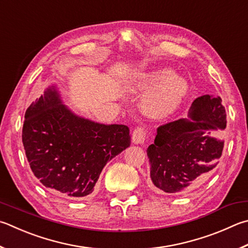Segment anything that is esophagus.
Returning a JSON list of instances; mask_svg holds the SVG:
<instances>
[{
	"mask_svg": "<svg viewBox=\"0 0 248 248\" xmlns=\"http://www.w3.org/2000/svg\"><path fill=\"white\" fill-rule=\"evenodd\" d=\"M147 137V130L144 127H138L134 129V131L132 133V141L133 143L137 144H142L145 141V139Z\"/></svg>",
	"mask_w": 248,
	"mask_h": 248,
	"instance_id": "1",
	"label": "esophagus"
}]
</instances>
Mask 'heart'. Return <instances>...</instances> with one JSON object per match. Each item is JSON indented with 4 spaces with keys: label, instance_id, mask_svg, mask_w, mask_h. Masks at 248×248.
<instances>
[{
    "label": "heart",
    "instance_id": "obj_1",
    "mask_svg": "<svg viewBox=\"0 0 248 248\" xmlns=\"http://www.w3.org/2000/svg\"><path fill=\"white\" fill-rule=\"evenodd\" d=\"M142 85L151 93L145 98V108L153 116L172 112L187 92V85L170 70L156 71L143 79Z\"/></svg>",
    "mask_w": 248,
    "mask_h": 248
}]
</instances>
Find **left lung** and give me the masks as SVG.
<instances>
[{"mask_svg":"<svg viewBox=\"0 0 248 248\" xmlns=\"http://www.w3.org/2000/svg\"><path fill=\"white\" fill-rule=\"evenodd\" d=\"M220 97L206 94L191 106V120L170 121L157 128L147 148L152 187L156 192L186 193L211 172L222 155L227 112Z\"/></svg>","mask_w":248,"mask_h":248,"instance_id":"1","label":"left lung"}]
</instances>
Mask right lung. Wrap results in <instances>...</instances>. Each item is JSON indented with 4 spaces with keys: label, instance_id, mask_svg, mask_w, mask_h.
Returning a JSON list of instances; mask_svg holds the SVG:
<instances>
[{
    "label": "right lung",
    "instance_id": "add662e5",
    "mask_svg": "<svg viewBox=\"0 0 248 248\" xmlns=\"http://www.w3.org/2000/svg\"><path fill=\"white\" fill-rule=\"evenodd\" d=\"M25 118L22 144L33 174L70 199L91 194L104 166L131 144L127 125L77 117L54 88L28 107Z\"/></svg>",
    "mask_w": 248,
    "mask_h": 248
}]
</instances>
